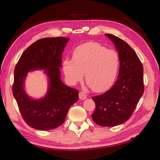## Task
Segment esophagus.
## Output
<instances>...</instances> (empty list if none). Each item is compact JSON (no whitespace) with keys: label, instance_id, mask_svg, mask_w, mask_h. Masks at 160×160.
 Returning <instances> with one entry per match:
<instances>
[{"label":"esophagus","instance_id":"obj_1","mask_svg":"<svg viewBox=\"0 0 160 160\" xmlns=\"http://www.w3.org/2000/svg\"><path fill=\"white\" fill-rule=\"evenodd\" d=\"M87 94L84 93L83 91H80L79 93V98L80 100H85L87 98Z\"/></svg>","mask_w":160,"mask_h":160}]
</instances>
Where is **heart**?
Wrapping results in <instances>:
<instances>
[{"instance_id":"1","label":"heart","mask_w":160,"mask_h":160,"mask_svg":"<svg viewBox=\"0 0 160 160\" xmlns=\"http://www.w3.org/2000/svg\"><path fill=\"white\" fill-rule=\"evenodd\" d=\"M62 68L70 84L79 82L84 73L88 85L100 93L109 89L114 84L120 68V58L114 50L96 42H87L74 50L72 60H64Z\"/></svg>"}]
</instances>
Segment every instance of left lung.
<instances>
[{
    "label": "left lung",
    "instance_id": "obj_1",
    "mask_svg": "<svg viewBox=\"0 0 160 160\" xmlns=\"http://www.w3.org/2000/svg\"><path fill=\"white\" fill-rule=\"evenodd\" d=\"M115 46L120 58L116 82L109 90L92 97L96 109L93 120L102 127H114L131 118L144 93V69L141 61L130 45L118 37L106 33Z\"/></svg>",
    "mask_w": 160,
    "mask_h": 160
}]
</instances>
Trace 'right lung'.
I'll use <instances>...</instances> for the list:
<instances>
[{"label":"right lung","instance_id":"right-lung-1","mask_svg":"<svg viewBox=\"0 0 160 160\" xmlns=\"http://www.w3.org/2000/svg\"><path fill=\"white\" fill-rule=\"evenodd\" d=\"M69 38H45L25 49L14 69L12 92L23 120L37 130H50L62 125L71 105L78 100V91L66 86L60 80L62 54ZM45 69L49 88L45 98L33 100L23 90L29 71Z\"/></svg>","mask_w":160,"mask_h":160}]
</instances>
